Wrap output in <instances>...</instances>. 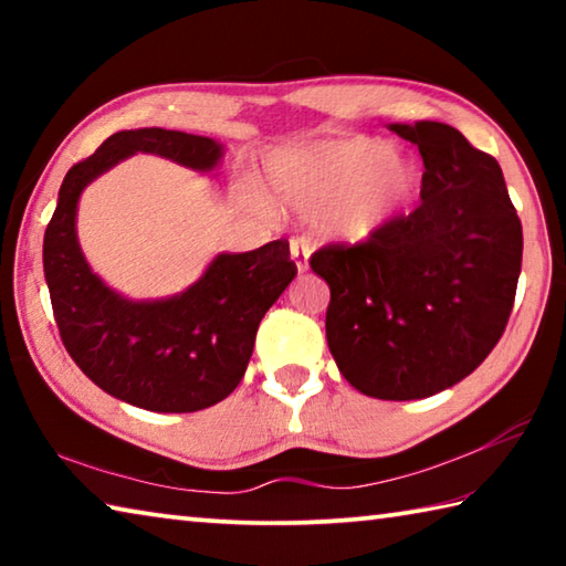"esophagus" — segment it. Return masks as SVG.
Here are the masks:
<instances>
[{"instance_id": "obj_1", "label": "esophagus", "mask_w": 566, "mask_h": 566, "mask_svg": "<svg viewBox=\"0 0 566 566\" xmlns=\"http://www.w3.org/2000/svg\"><path fill=\"white\" fill-rule=\"evenodd\" d=\"M310 254H312V249H310V244L304 242V239H292L290 242V256H292V262H294V266H296V272H306L310 270Z\"/></svg>"}]
</instances>
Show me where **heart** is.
<instances>
[{"label": "heart", "mask_w": 566, "mask_h": 566, "mask_svg": "<svg viewBox=\"0 0 566 566\" xmlns=\"http://www.w3.org/2000/svg\"><path fill=\"white\" fill-rule=\"evenodd\" d=\"M270 185L282 205L319 219L329 237L367 242L417 202L424 171L407 151L357 137L272 159Z\"/></svg>", "instance_id": "heart-1"}]
</instances>
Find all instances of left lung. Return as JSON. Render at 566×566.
<instances>
[{"instance_id":"left-lung-1","label":"left lung","mask_w":566,"mask_h":566,"mask_svg":"<svg viewBox=\"0 0 566 566\" xmlns=\"http://www.w3.org/2000/svg\"><path fill=\"white\" fill-rule=\"evenodd\" d=\"M419 147L421 205L310 266L329 284L327 344L361 395L424 399L472 375L510 322L522 222L496 159L442 122L389 124Z\"/></svg>"}]
</instances>
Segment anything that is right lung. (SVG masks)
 Masks as SVG:
<instances>
[{"mask_svg":"<svg viewBox=\"0 0 566 566\" xmlns=\"http://www.w3.org/2000/svg\"><path fill=\"white\" fill-rule=\"evenodd\" d=\"M157 155L209 175L224 145L197 134L124 129L74 165L44 232V280L70 357L94 385L147 411H199L242 381L266 310L296 276L284 239L252 252L217 254L185 292L127 300L92 272L76 239V205L87 185L132 155Z\"/></svg>","mask_w":566,"mask_h":566,"instance_id":"1","label":"right lung"}]
</instances>
